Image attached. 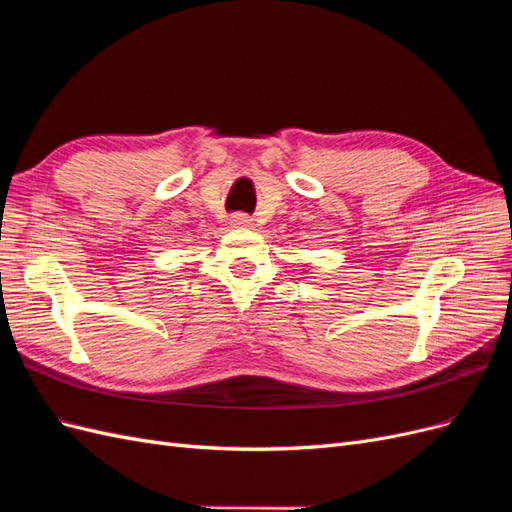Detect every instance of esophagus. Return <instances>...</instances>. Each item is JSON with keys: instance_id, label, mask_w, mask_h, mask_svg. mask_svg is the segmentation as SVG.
<instances>
[{"instance_id": "obj_1", "label": "esophagus", "mask_w": 512, "mask_h": 512, "mask_svg": "<svg viewBox=\"0 0 512 512\" xmlns=\"http://www.w3.org/2000/svg\"><path fill=\"white\" fill-rule=\"evenodd\" d=\"M254 224V220L250 218V215H247V213H235V215H232V218H230V226L232 228H250Z\"/></svg>"}]
</instances>
